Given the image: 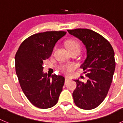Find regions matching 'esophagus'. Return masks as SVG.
Wrapping results in <instances>:
<instances>
[{
    "mask_svg": "<svg viewBox=\"0 0 123 123\" xmlns=\"http://www.w3.org/2000/svg\"><path fill=\"white\" fill-rule=\"evenodd\" d=\"M69 79V78L68 77H65V82H66V81H67Z\"/></svg>",
    "mask_w": 123,
    "mask_h": 123,
    "instance_id": "obj_1",
    "label": "esophagus"
}]
</instances>
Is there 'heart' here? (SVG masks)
I'll return each mask as SVG.
<instances>
[{
	"label": "heart",
	"instance_id": "obj_1",
	"mask_svg": "<svg viewBox=\"0 0 123 123\" xmlns=\"http://www.w3.org/2000/svg\"><path fill=\"white\" fill-rule=\"evenodd\" d=\"M65 46L69 52L76 51L79 54L81 50V44L78 41L75 40L70 39L65 42ZM73 68L71 65H64L62 67V70L64 72H68Z\"/></svg>",
	"mask_w": 123,
	"mask_h": 123
}]
</instances>
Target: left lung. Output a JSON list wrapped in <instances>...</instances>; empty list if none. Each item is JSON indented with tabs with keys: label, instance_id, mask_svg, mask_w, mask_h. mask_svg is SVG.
Listing matches in <instances>:
<instances>
[{
	"label": "left lung",
	"instance_id": "8db88e82",
	"mask_svg": "<svg viewBox=\"0 0 123 123\" xmlns=\"http://www.w3.org/2000/svg\"><path fill=\"white\" fill-rule=\"evenodd\" d=\"M71 35L82 41L87 57L81 65L88 77L84 83L78 80L73 92L74 102L83 110H92L101 104L107 95L115 68L114 51L110 42L96 32L87 28L68 30Z\"/></svg>",
	"mask_w": 123,
	"mask_h": 123
}]
</instances>
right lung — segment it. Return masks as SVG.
I'll use <instances>...</instances> for the list:
<instances>
[{"mask_svg": "<svg viewBox=\"0 0 123 123\" xmlns=\"http://www.w3.org/2000/svg\"><path fill=\"white\" fill-rule=\"evenodd\" d=\"M65 31H46L28 37L16 53L15 71L24 93L36 107L46 109L58 102L65 79L43 73V62L51 55L56 43Z\"/></svg>", "mask_w": 123, "mask_h": 123, "instance_id": "add662e5", "label": "right lung"}]
</instances>
